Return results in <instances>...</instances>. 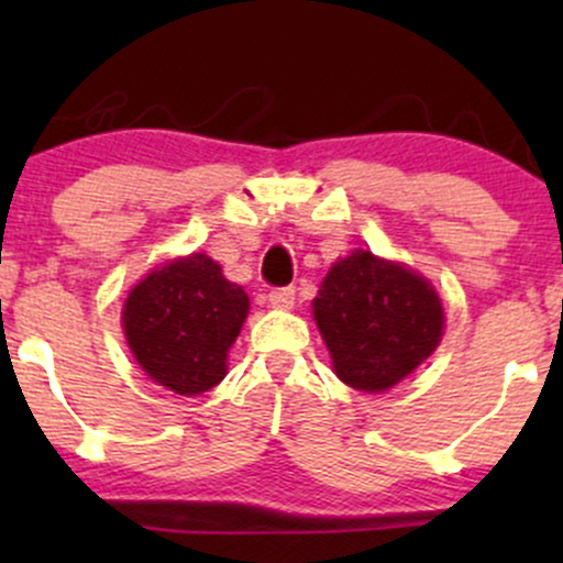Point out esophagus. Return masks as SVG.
<instances>
[{
    "label": "esophagus",
    "mask_w": 563,
    "mask_h": 563,
    "mask_svg": "<svg viewBox=\"0 0 563 563\" xmlns=\"http://www.w3.org/2000/svg\"><path fill=\"white\" fill-rule=\"evenodd\" d=\"M296 301V290L294 288H275L269 290V307L273 309H290Z\"/></svg>",
    "instance_id": "34e87169"
}]
</instances>
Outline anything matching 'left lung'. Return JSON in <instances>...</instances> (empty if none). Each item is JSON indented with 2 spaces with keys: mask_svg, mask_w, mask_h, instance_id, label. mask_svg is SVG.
Segmentation results:
<instances>
[{
  "mask_svg": "<svg viewBox=\"0 0 563 563\" xmlns=\"http://www.w3.org/2000/svg\"><path fill=\"white\" fill-rule=\"evenodd\" d=\"M335 376L378 394L410 376L439 346L444 309L434 286L397 262L357 249L325 275L312 301Z\"/></svg>",
  "mask_w": 563,
  "mask_h": 563,
  "instance_id": "8db88e82",
  "label": "left lung"
}]
</instances>
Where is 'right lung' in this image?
I'll list each match as a JSON object with an SVG mask.
<instances>
[{
	"mask_svg": "<svg viewBox=\"0 0 563 563\" xmlns=\"http://www.w3.org/2000/svg\"><path fill=\"white\" fill-rule=\"evenodd\" d=\"M249 314V296L206 254L179 256L129 290L126 344L142 371L183 397L228 376V352Z\"/></svg>",
	"mask_w": 563,
	"mask_h": 563,
	"instance_id": "add662e5",
	"label": "right lung"
}]
</instances>
